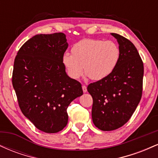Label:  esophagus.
<instances>
[{
  "label": "esophagus",
  "instance_id": "1",
  "mask_svg": "<svg viewBox=\"0 0 158 158\" xmlns=\"http://www.w3.org/2000/svg\"><path fill=\"white\" fill-rule=\"evenodd\" d=\"M82 90L84 93H86L87 92V87L85 85H82Z\"/></svg>",
  "mask_w": 158,
  "mask_h": 158
}]
</instances>
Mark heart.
I'll use <instances>...</instances> for the list:
<instances>
[{"mask_svg":"<svg viewBox=\"0 0 158 158\" xmlns=\"http://www.w3.org/2000/svg\"><path fill=\"white\" fill-rule=\"evenodd\" d=\"M62 57L69 77L77 79L85 73L92 80H101L110 75L118 64L120 49L113 41L85 39L78 41Z\"/></svg>","mask_w":158,"mask_h":158,"instance_id":"obj_1","label":"heart"}]
</instances>
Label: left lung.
Instances as JSON below:
<instances>
[{"label": "left lung", "instance_id": "1", "mask_svg": "<svg viewBox=\"0 0 158 158\" xmlns=\"http://www.w3.org/2000/svg\"><path fill=\"white\" fill-rule=\"evenodd\" d=\"M120 58L108 77L88 86L93 98L92 119L102 131H113L129 120L143 92V63L131 41L117 33Z\"/></svg>", "mask_w": 158, "mask_h": 158}]
</instances>
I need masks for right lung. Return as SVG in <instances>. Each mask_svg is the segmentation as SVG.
<instances>
[{
    "label": "right lung",
    "instance_id": "1",
    "mask_svg": "<svg viewBox=\"0 0 158 158\" xmlns=\"http://www.w3.org/2000/svg\"><path fill=\"white\" fill-rule=\"evenodd\" d=\"M68 47L62 32L36 35L19 49L12 85L23 115L46 133L68 124L70 103L83 94L80 82L67 75L62 57Z\"/></svg>",
    "mask_w": 158,
    "mask_h": 158
}]
</instances>
